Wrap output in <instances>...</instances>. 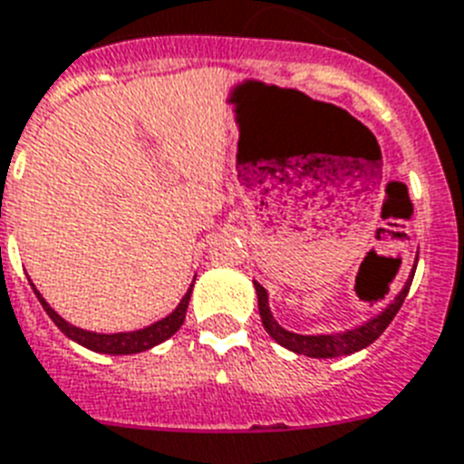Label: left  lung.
<instances>
[{
	"instance_id": "1",
	"label": "left lung",
	"mask_w": 464,
	"mask_h": 464,
	"mask_svg": "<svg viewBox=\"0 0 464 464\" xmlns=\"http://www.w3.org/2000/svg\"><path fill=\"white\" fill-rule=\"evenodd\" d=\"M412 274L408 278V283L403 285V290L394 297L392 304H387V309H382L377 316H372L371 321L358 325V328L346 330V333H333V334H299L290 333L280 325L278 321L271 314V306H268V292L264 290L259 283H255L256 290V302H259V316H262L264 330H266L280 346H285L295 353H304L309 358H334V356H349V353H356L365 346H371L372 342L380 337V334L387 330V325L394 321V316L399 314L403 299H406L408 290H411Z\"/></svg>"
}]
</instances>
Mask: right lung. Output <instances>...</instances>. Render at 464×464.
<instances>
[{
    "label": "right lung",
    "mask_w": 464,
    "mask_h": 464,
    "mask_svg": "<svg viewBox=\"0 0 464 464\" xmlns=\"http://www.w3.org/2000/svg\"><path fill=\"white\" fill-rule=\"evenodd\" d=\"M193 283H196V278H193ZM193 283H190V287L186 290L184 297H181L179 306L169 314V316L160 318V321L150 323V325H146V328L130 330V333H93V330L77 328V325L65 321L63 316H58L56 311L49 306V302L42 297L40 290L34 287L33 280H30V285H33L34 295H37V299H40V304L44 306L49 318L56 323L58 330H61L68 340L77 342V344L82 346H87V349H92V352L96 353H111V356L141 353V352H148V349H153V346L162 344L165 340H169V337H172L181 325H184L186 309H188V302H190V292H193Z\"/></svg>",
    "instance_id": "obj_1"
}]
</instances>
